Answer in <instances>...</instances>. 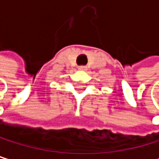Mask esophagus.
Masks as SVG:
<instances>
[{
  "label": "esophagus",
  "instance_id": "1",
  "mask_svg": "<svg viewBox=\"0 0 159 159\" xmlns=\"http://www.w3.org/2000/svg\"><path fill=\"white\" fill-rule=\"evenodd\" d=\"M78 70H87V66H78Z\"/></svg>",
  "mask_w": 159,
  "mask_h": 159
}]
</instances>
